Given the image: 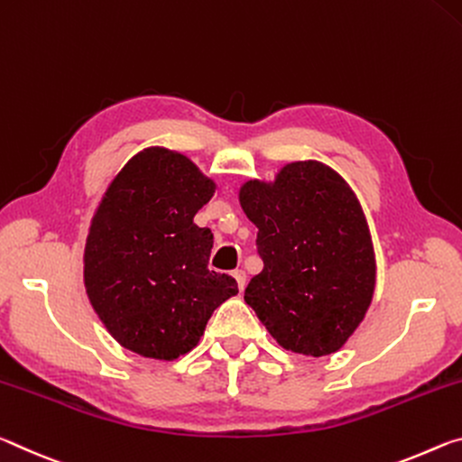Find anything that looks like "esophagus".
I'll return each mask as SVG.
<instances>
[{
	"label": "esophagus",
	"mask_w": 462,
	"mask_h": 462,
	"mask_svg": "<svg viewBox=\"0 0 462 462\" xmlns=\"http://www.w3.org/2000/svg\"><path fill=\"white\" fill-rule=\"evenodd\" d=\"M233 278H236L237 281V286H239V291H244L245 289V282H247V274L244 270H236L233 272Z\"/></svg>",
	"instance_id": "obj_1"
}]
</instances>
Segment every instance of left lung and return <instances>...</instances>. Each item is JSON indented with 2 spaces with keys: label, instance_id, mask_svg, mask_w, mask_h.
<instances>
[{
  "label": "left lung",
  "instance_id": "8db88e82",
  "mask_svg": "<svg viewBox=\"0 0 462 462\" xmlns=\"http://www.w3.org/2000/svg\"><path fill=\"white\" fill-rule=\"evenodd\" d=\"M239 204L258 226L263 262L245 302L284 350L337 352L365 319L376 284L356 194L329 165L307 160L286 163L272 181L247 180Z\"/></svg>",
  "mask_w": 462,
  "mask_h": 462
}]
</instances>
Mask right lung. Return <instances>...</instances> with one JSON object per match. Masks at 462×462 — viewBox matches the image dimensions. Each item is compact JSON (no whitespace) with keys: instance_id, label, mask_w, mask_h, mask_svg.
<instances>
[{"instance_id":"add662e5","label":"right lung","mask_w":462,"mask_h":462,"mask_svg":"<svg viewBox=\"0 0 462 462\" xmlns=\"http://www.w3.org/2000/svg\"><path fill=\"white\" fill-rule=\"evenodd\" d=\"M215 188L192 160L165 147L139 151L106 188L89 223L83 284L126 350L180 358L239 292L236 278L208 270L213 233L194 223Z\"/></svg>"}]
</instances>
